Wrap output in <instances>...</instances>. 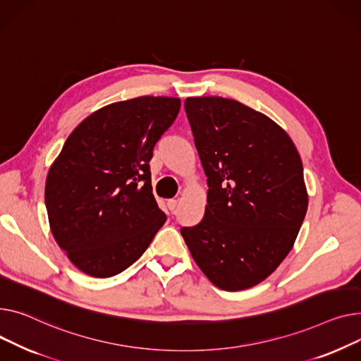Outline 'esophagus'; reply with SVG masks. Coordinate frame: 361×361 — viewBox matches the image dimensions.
Returning <instances> with one entry per match:
<instances>
[{
    "label": "esophagus",
    "instance_id": "esophagus-1",
    "mask_svg": "<svg viewBox=\"0 0 361 361\" xmlns=\"http://www.w3.org/2000/svg\"><path fill=\"white\" fill-rule=\"evenodd\" d=\"M178 207V201L176 200H167V208L171 211H175Z\"/></svg>",
    "mask_w": 361,
    "mask_h": 361
}]
</instances>
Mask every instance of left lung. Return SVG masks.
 I'll return each instance as SVG.
<instances>
[{"label":"left lung","instance_id":"8db88e82","mask_svg":"<svg viewBox=\"0 0 361 361\" xmlns=\"http://www.w3.org/2000/svg\"><path fill=\"white\" fill-rule=\"evenodd\" d=\"M185 112L208 194L201 223L180 235L214 286H257L288 255L305 220L300 156L283 128L240 102L189 97Z\"/></svg>","mask_w":361,"mask_h":361}]
</instances>
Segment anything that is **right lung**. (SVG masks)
<instances>
[{"label": "right lung", "mask_w": 361, "mask_h": 361, "mask_svg": "<svg viewBox=\"0 0 361 361\" xmlns=\"http://www.w3.org/2000/svg\"><path fill=\"white\" fill-rule=\"evenodd\" d=\"M179 109V99L161 96L104 106L70 134L51 166L45 185L51 231L84 274L106 279L122 272L164 224L150 160Z\"/></svg>", "instance_id": "obj_1"}]
</instances>
